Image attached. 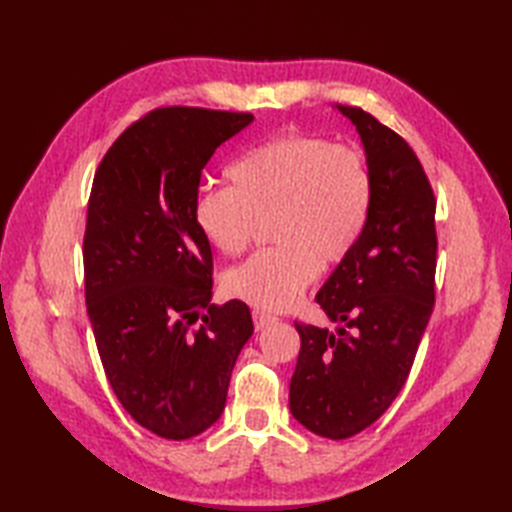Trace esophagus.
<instances>
[{
	"mask_svg": "<svg viewBox=\"0 0 512 512\" xmlns=\"http://www.w3.org/2000/svg\"><path fill=\"white\" fill-rule=\"evenodd\" d=\"M277 321L275 314H268L264 310H253V323H255V330H264L266 325H273Z\"/></svg>",
	"mask_w": 512,
	"mask_h": 512,
	"instance_id": "obj_1",
	"label": "esophagus"
}]
</instances>
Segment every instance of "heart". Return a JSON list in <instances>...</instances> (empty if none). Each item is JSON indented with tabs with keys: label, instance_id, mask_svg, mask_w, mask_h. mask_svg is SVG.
Returning a JSON list of instances; mask_svg holds the SVG:
<instances>
[{
	"label": "heart",
	"instance_id": "b5f03b06",
	"mask_svg": "<svg viewBox=\"0 0 512 512\" xmlns=\"http://www.w3.org/2000/svg\"><path fill=\"white\" fill-rule=\"evenodd\" d=\"M228 187L202 189L193 220L226 257L253 246L268 222L275 242L228 270L224 290L262 310H286L361 242L374 204L369 160L354 145L314 134L270 138L226 167Z\"/></svg>",
	"mask_w": 512,
	"mask_h": 512
}]
</instances>
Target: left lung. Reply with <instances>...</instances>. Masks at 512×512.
<instances>
[{
  "label": "left lung",
  "instance_id": "8db88e82",
  "mask_svg": "<svg viewBox=\"0 0 512 512\" xmlns=\"http://www.w3.org/2000/svg\"><path fill=\"white\" fill-rule=\"evenodd\" d=\"M361 134L374 204L361 242L336 266L317 303L343 328L295 321L301 350L290 411L317 436L345 440L400 394L436 303V195L418 156L361 107L336 105Z\"/></svg>",
  "mask_w": 512,
  "mask_h": 512
}]
</instances>
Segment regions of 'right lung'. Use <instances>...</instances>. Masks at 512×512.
<instances>
[{"mask_svg":"<svg viewBox=\"0 0 512 512\" xmlns=\"http://www.w3.org/2000/svg\"><path fill=\"white\" fill-rule=\"evenodd\" d=\"M250 121L248 112L158 107L114 140L94 173L83 279L96 350L125 411L167 440H189L222 416L253 334L244 301L209 303L211 244L193 220L204 165Z\"/></svg>","mask_w":512,"mask_h":512,"instance_id":"right-lung-1","label":"right lung"}]
</instances>
